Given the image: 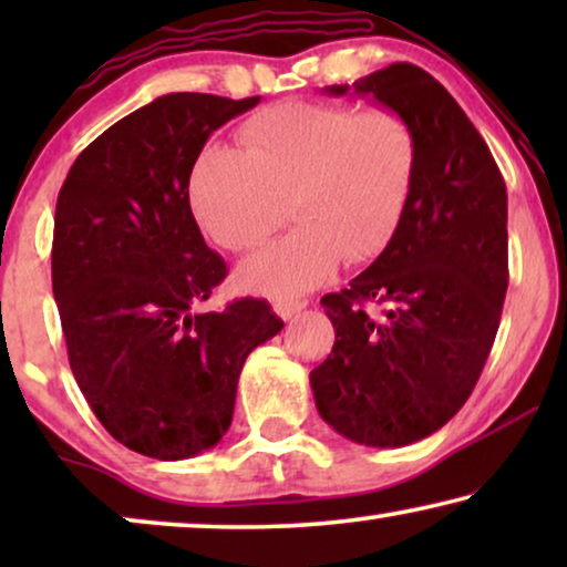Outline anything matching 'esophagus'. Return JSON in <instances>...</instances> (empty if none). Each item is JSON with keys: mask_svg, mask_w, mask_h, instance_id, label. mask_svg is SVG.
<instances>
[{"mask_svg": "<svg viewBox=\"0 0 567 567\" xmlns=\"http://www.w3.org/2000/svg\"><path fill=\"white\" fill-rule=\"evenodd\" d=\"M276 315L281 317V320H291L293 315H299L301 309H307V299H284V301H276Z\"/></svg>", "mask_w": 567, "mask_h": 567, "instance_id": "obj_1", "label": "esophagus"}]
</instances>
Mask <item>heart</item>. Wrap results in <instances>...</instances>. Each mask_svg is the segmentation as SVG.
<instances>
[{
    "mask_svg": "<svg viewBox=\"0 0 567 567\" xmlns=\"http://www.w3.org/2000/svg\"><path fill=\"white\" fill-rule=\"evenodd\" d=\"M239 150L206 144L188 169V206L208 239L239 252L260 243L289 200V235L239 262L235 284L299 297L340 258L361 262L392 243L415 183L417 138L394 107L278 103L239 126Z\"/></svg>",
    "mask_w": 567,
    "mask_h": 567,
    "instance_id": "b5f03b06",
    "label": "heart"
}]
</instances>
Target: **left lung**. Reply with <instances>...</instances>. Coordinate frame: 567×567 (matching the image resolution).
I'll return each instance as SVG.
<instances>
[{
  "label": "left lung",
  "mask_w": 567,
  "mask_h": 567,
  "mask_svg": "<svg viewBox=\"0 0 567 567\" xmlns=\"http://www.w3.org/2000/svg\"><path fill=\"white\" fill-rule=\"evenodd\" d=\"M324 92L405 115L417 167L392 243L348 289L322 297L336 343L309 384L340 436L408 446L460 413L493 348L508 289L506 183L472 121L421 66L392 64Z\"/></svg>",
  "instance_id": "1"
}]
</instances>
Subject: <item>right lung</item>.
Wrapping results in <instances>:
<instances>
[{
    "label": "right lung",
    "instance_id": "1",
    "mask_svg": "<svg viewBox=\"0 0 567 567\" xmlns=\"http://www.w3.org/2000/svg\"><path fill=\"white\" fill-rule=\"evenodd\" d=\"M258 103L162 95L100 134L59 190L51 281L69 363L105 431L152 460L219 444L245 359L284 328L262 299L196 309L227 266L190 214V162Z\"/></svg>",
    "mask_w": 567,
    "mask_h": 567
}]
</instances>
